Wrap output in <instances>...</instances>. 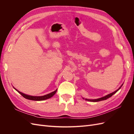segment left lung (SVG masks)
I'll list each match as a JSON object with an SVG mask.
<instances>
[{
    "label": "left lung",
    "mask_w": 134,
    "mask_h": 134,
    "mask_svg": "<svg viewBox=\"0 0 134 134\" xmlns=\"http://www.w3.org/2000/svg\"><path fill=\"white\" fill-rule=\"evenodd\" d=\"M124 84V83H123ZM123 84L121 85V86L120 87V88H119V89H117V90H116V91H115V92H112V93H110V94H107V95H106V96H104V97H101V98H97V99H87V98H86L85 99V100H87V101H90V102H99V101H101V100H106V99H108V98H109V97H111V96H112L113 94H115V93L118 91L121 88V87L122 86V85H123ZM83 99H84V98H83Z\"/></svg>",
    "instance_id": "left-lung-1"
}]
</instances>
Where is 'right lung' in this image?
Listing matches in <instances>:
<instances>
[{
	"label": "right lung",
	"mask_w": 134,
	"mask_h": 134,
	"mask_svg": "<svg viewBox=\"0 0 134 134\" xmlns=\"http://www.w3.org/2000/svg\"><path fill=\"white\" fill-rule=\"evenodd\" d=\"M13 88H14L15 90L17 91L19 93V94H21L24 97V98H26L27 99H29V100H37V101L43 100H46L47 99L50 98H51V97L53 96L56 93V92H57V90H56L55 91L49 93V94H47L44 95V96H30V95L26 94H25V93H23L21 92H19V91H18L17 90V89H15L14 87H13Z\"/></svg>",
	"instance_id": "add662e5"
}]
</instances>
